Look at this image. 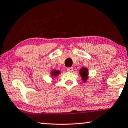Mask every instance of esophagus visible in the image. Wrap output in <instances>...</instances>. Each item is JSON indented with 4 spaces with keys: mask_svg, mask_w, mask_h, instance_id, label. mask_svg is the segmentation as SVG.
Wrapping results in <instances>:
<instances>
[{
    "mask_svg": "<svg viewBox=\"0 0 128 128\" xmlns=\"http://www.w3.org/2000/svg\"><path fill=\"white\" fill-rule=\"evenodd\" d=\"M66 70H67V71H68V72H72V71H73L74 68L72 67H68V68H67Z\"/></svg>",
    "mask_w": 128,
    "mask_h": 128,
    "instance_id": "1",
    "label": "esophagus"
}]
</instances>
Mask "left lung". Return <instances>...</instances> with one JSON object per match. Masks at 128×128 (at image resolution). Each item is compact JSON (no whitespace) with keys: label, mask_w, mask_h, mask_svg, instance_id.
Here are the masks:
<instances>
[{"label":"left lung","mask_w":128,"mask_h":128,"mask_svg":"<svg viewBox=\"0 0 128 128\" xmlns=\"http://www.w3.org/2000/svg\"><path fill=\"white\" fill-rule=\"evenodd\" d=\"M79 74L81 77V80H82L83 82L85 83L87 82L88 78H89V70H88V68L86 67L81 68L79 71Z\"/></svg>","instance_id":"left-lung-1"}]
</instances>
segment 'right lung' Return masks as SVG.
Listing matches in <instances>:
<instances>
[{"label": "right lung", "instance_id": "add662e5", "mask_svg": "<svg viewBox=\"0 0 128 128\" xmlns=\"http://www.w3.org/2000/svg\"><path fill=\"white\" fill-rule=\"evenodd\" d=\"M61 72V71H59V70H52L50 72V76L52 80H54V78H56V77L58 76V75L60 74Z\"/></svg>", "mask_w": 128, "mask_h": 128}]
</instances>
